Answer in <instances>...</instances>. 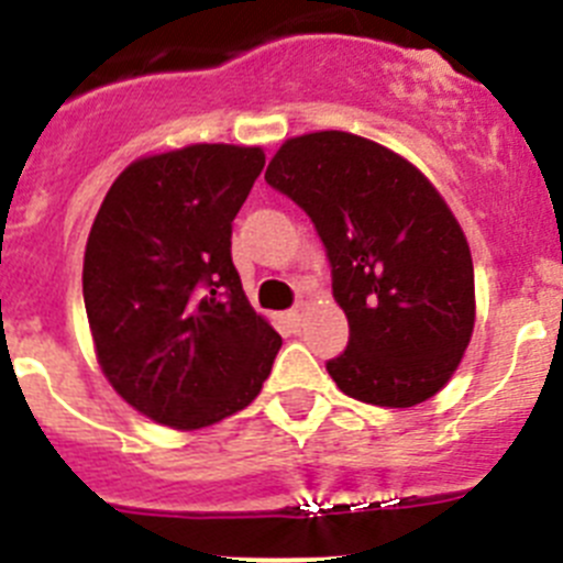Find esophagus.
I'll return each instance as SVG.
<instances>
[{"label": "esophagus", "instance_id": "1", "mask_svg": "<svg viewBox=\"0 0 563 563\" xmlns=\"http://www.w3.org/2000/svg\"><path fill=\"white\" fill-rule=\"evenodd\" d=\"M287 324L292 327V330H298V327H301V321H305V307L298 305V307H292L290 312H287Z\"/></svg>", "mask_w": 563, "mask_h": 563}]
</instances>
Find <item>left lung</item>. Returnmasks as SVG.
I'll list each match as a JSON object with an SVG mask.
<instances>
[{
	"label": "left lung",
	"mask_w": 563,
	"mask_h": 563,
	"mask_svg": "<svg viewBox=\"0 0 563 563\" xmlns=\"http://www.w3.org/2000/svg\"><path fill=\"white\" fill-rule=\"evenodd\" d=\"M267 186L316 225L350 343L327 361L343 395L409 409L449 383L474 332V262L437 188L409 161L350 132L278 148Z\"/></svg>",
	"instance_id": "left-lung-1"
}]
</instances>
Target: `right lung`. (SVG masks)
Returning a JSON list of instances; mask_svg holds the SVG:
<instances>
[{
	"label": "right lung",
	"instance_id": "right-lung-1",
	"mask_svg": "<svg viewBox=\"0 0 563 563\" xmlns=\"http://www.w3.org/2000/svg\"><path fill=\"white\" fill-rule=\"evenodd\" d=\"M262 168V148L225 143L143 157L112 183L89 231L84 307L103 375L172 429L245 409L282 346L231 258L233 220Z\"/></svg>",
	"mask_w": 563,
	"mask_h": 563
}]
</instances>
